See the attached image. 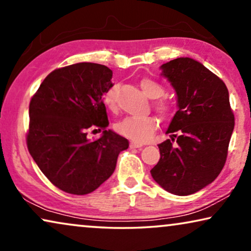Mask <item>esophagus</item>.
I'll list each match as a JSON object with an SVG mask.
<instances>
[{"label": "esophagus", "instance_id": "esophagus-1", "mask_svg": "<svg viewBox=\"0 0 251 251\" xmlns=\"http://www.w3.org/2000/svg\"><path fill=\"white\" fill-rule=\"evenodd\" d=\"M129 147L132 148V149H136V148H142L143 144L137 143V142H130V143H129Z\"/></svg>", "mask_w": 251, "mask_h": 251}]
</instances>
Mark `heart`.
I'll return each instance as SVG.
<instances>
[{
	"instance_id": "obj_1",
	"label": "heart",
	"mask_w": 251,
	"mask_h": 251,
	"mask_svg": "<svg viewBox=\"0 0 251 251\" xmlns=\"http://www.w3.org/2000/svg\"><path fill=\"white\" fill-rule=\"evenodd\" d=\"M141 89L143 90L148 97L151 99H158L164 95V87L156 80L150 78H143L140 83ZM116 94H117V86H111L104 94V103L109 109L116 108ZM154 108L161 115H168L171 112V104L166 100H158L154 102ZM157 128V119L152 116L147 117H135V116H128L116 125V130L121 135L127 139L135 141V142H146L153 135L154 130Z\"/></svg>"
}]
</instances>
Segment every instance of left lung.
<instances>
[{
	"mask_svg": "<svg viewBox=\"0 0 251 251\" xmlns=\"http://www.w3.org/2000/svg\"><path fill=\"white\" fill-rule=\"evenodd\" d=\"M165 76L177 94V107L168 126L172 141L158 144L160 159L150 173L166 191L189 196L220 175L227 157L234 115L223 80L202 63L177 58L164 63ZM176 137V147L171 142Z\"/></svg>",
	"mask_w": 251,
	"mask_h": 251,
	"instance_id": "obj_1",
	"label": "left lung"
}]
</instances>
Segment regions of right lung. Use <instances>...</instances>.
<instances>
[{"instance_id":"right-lung-1","label":"right lung","mask_w":251,"mask_h":251,"mask_svg":"<svg viewBox=\"0 0 251 251\" xmlns=\"http://www.w3.org/2000/svg\"><path fill=\"white\" fill-rule=\"evenodd\" d=\"M107 66L79 62L45 77L29 103L27 148L42 173L72 195L93 192L114 173L128 141L110 129L103 94L112 86ZM104 129L100 139L90 130Z\"/></svg>"}]
</instances>
